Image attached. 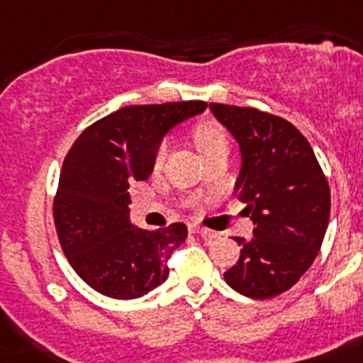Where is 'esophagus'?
Segmentation results:
<instances>
[{
	"label": "esophagus",
	"mask_w": 363,
	"mask_h": 363,
	"mask_svg": "<svg viewBox=\"0 0 363 363\" xmlns=\"http://www.w3.org/2000/svg\"><path fill=\"white\" fill-rule=\"evenodd\" d=\"M188 229H190V233H199L205 240H212V238L218 237L216 231H211V229L207 228H201V225H197V223H190L188 225Z\"/></svg>",
	"instance_id": "obj_1"
}]
</instances>
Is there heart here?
I'll list each match as a JSON object with an SVG mask.
<instances>
[{
    "label": "heart",
    "mask_w": 363,
    "mask_h": 363,
    "mask_svg": "<svg viewBox=\"0 0 363 363\" xmlns=\"http://www.w3.org/2000/svg\"><path fill=\"white\" fill-rule=\"evenodd\" d=\"M191 140H194L197 151L201 152L203 158L212 155V152L228 151L229 149L228 130H225L220 123H216V121H203V123L194 126V130H191ZM166 143H160V145L156 147L155 156H152V167H155V169H160L164 160H166Z\"/></svg>",
    "instance_id": "heart-1"
}]
</instances>
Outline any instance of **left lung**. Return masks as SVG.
<instances>
[{"instance_id": "obj_1", "label": "left lung", "mask_w": 363, "mask_h": 363, "mask_svg": "<svg viewBox=\"0 0 363 363\" xmlns=\"http://www.w3.org/2000/svg\"><path fill=\"white\" fill-rule=\"evenodd\" d=\"M237 138L242 172L237 197L253 220V238L235 237L240 257L223 278L250 298H272L293 287L317 257L330 218V188L298 128L257 108L211 104Z\"/></svg>"}]
</instances>
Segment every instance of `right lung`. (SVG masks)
<instances>
[{
  "label": "right lung",
  "instance_id": "obj_1",
  "mask_svg": "<svg viewBox=\"0 0 363 363\" xmlns=\"http://www.w3.org/2000/svg\"><path fill=\"white\" fill-rule=\"evenodd\" d=\"M205 108L203 100L126 106L87 126L65 156L55 231L76 274L100 294L140 298L167 279V261L186 240V225L134 228L128 188L149 179L162 135Z\"/></svg>",
  "mask_w": 363,
  "mask_h": 363
}]
</instances>
